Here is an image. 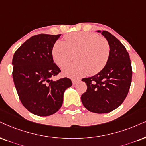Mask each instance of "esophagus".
<instances>
[{
  "label": "esophagus",
  "mask_w": 146,
  "mask_h": 146,
  "mask_svg": "<svg viewBox=\"0 0 146 146\" xmlns=\"http://www.w3.org/2000/svg\"><path fill=\"white\" fill-rule=\"evenodd\" d=\"M78 81L79 80H77V79H72V82L73 84H76Z\"/></svg>",
  "instance_id": "obj_1"
}]
</instances>
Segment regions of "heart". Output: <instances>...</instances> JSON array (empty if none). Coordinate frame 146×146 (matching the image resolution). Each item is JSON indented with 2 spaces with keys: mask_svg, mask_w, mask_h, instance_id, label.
Wrapping results in <instances>:
<instances>
[{
  "mask_svg": "<svg viewBox=\"0 0 146 146\" xmlns=\"http://www.w3.org/2000/svg\"><path fill=\"white\" fill-rule=\"evenodd\" d=\"M65 41L58 40L53 48L55 63L63 66L77 53L78 62L65 65V76L78 78L90 74L95 75L104 69L109 59L110 46L105 38L91 32H74L64 36Z\"/></svg>",
  "mask_w": 146,
  "mask_h": 146,
  "instance_id": "obj_1",
  "label": "heart"
}]
</instances>
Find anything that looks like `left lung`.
Segmentation results:
<instances>
[{"label":"left lung","mask_w":146,"mask_h":146,"mask_svg":"<svg viewBox=\"0 0 146 146\" xmlns=\"http://www.w3.org/2000/svg\"><path fill=\"white\" fill-rule=\"evenodd\" d=\"M102 34L110 46L108 61L96 75L82 79L87 87L81 95L82 103L88 110L98 114L110 112L123 104L130 89L133 72L125 46L109 32L104 30Z\"/></svg>","instance_id":"1"}]
</instances>
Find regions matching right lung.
I'll return each instance as SVG.
<instances>
[{
    "instance_id": "add662e5",
    "label": "right lung",
    "mask_w": 146,
    "mask_h": 146,
    "mask_svg": "<svg viewBox=\"0 0 146 146\" xmlns=\"http://www.w3.org/2000/svg\"><path fill=\"white\" fill-rule=\"evenodd\" d=\"M61 35L40 34L23 42L13 57V78L21 104L40 116L55 114L62 105L64 93L72 82L68 78L52 80L61 72L52 51Z\"/></svg>"
}]
</instances>
